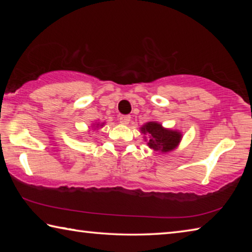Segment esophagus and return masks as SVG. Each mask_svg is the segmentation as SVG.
<instances>
[{
    "mask_svg": "<svg viewBox=\"0 0 252 252\" xmlns=\"http://www.w3.org/2000/svg\"><path fill=\"white\" fill-rule=\"evenodd\" d=\"M130 120H131L130 116H121L119 118V121H120L121 125H127V123L130 122Z\"/></svg>",
    "mask_w": 252,
    "mask_h": 252,
    "instance_id": "1",
    "label": "esophagus"
}]
</instances>
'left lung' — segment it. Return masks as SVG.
Here are the masks:
<instances>
[{"label": "left lung", "instance_id": "obj_1", "mask_svg": "<svg viewBox=\"0 0 252 252\" xmlns=\"http://www.w3.org/2000/svg\"><path fill=\"white\" fill-rule=\"evenodd\" d=\"M143 134H149V148L153 149L155 151H160L162 153H167L174 150L180 143L182 134L177 130L165 129L160 123L151 121L143 125L141 127Z\"/></svg>", "mask_w": 252, "mask_h": 252}]
</instances>
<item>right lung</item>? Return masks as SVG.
Wrapping results in <instances>:
<instances>
[{"label":"right lung","instance_id":"add662e5","mask_svg":"<svg viewBox=\"0 0 252 252\" xmlns=\"http://www.w3.org/2000/svg\"><path fill=\"white\" fill-rule=\"evenodd\" d=\"M102 125H103V123H101V126H102ZM96 126H99V125H96Z\"/></svg>","mask_w":252,"mask_h":252}]
</instances>
